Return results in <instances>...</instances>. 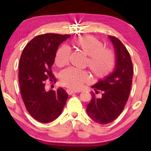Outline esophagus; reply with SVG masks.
<instances>
[{"label":"esophagus","mask_w":151,"mask_h":151,"mask_svg":"<svg viewBox=\"0 0 151 151\" xmlns=\"http://www.w3.org/2000/svg\"><path fill=\"white\" fill-rule=\"evenodd\" d=\"M76 92H77V91H73V90H72V89H67V93H68L69 95H72V94H73V93H76Z\"/></svg>","instance_id":"esophagus-1"}]
</instances>
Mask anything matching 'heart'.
<instances>
[{
  "label": "heart",
  "instance_id": "b5f03b06",
  "mask_svg": "<svg viewBox=\"0 0 151 151\" xmlns=\"http://www.w3.org/2000/svg\"><path fill=\"white\" fill-rule=\"evenodd\" d=\"M72 45L87 55L86 65L88 66L93 77L104 79L113 72L116 63V56L111 49L104 47V43L91 35H83L72 40ZM70 50L68 47L62 45L57 50L55 63L58 67H63L69 62ZM60 82L70 89L77 90L89 82V74L86 71L70 67L60 74Z\"/></svg>",
  "mask_w": 151,
  "mask_h": 151
}]
</instances>
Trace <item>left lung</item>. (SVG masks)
I'll return each mask as SVG.
<instances>
[{
	"instance_id": "left-lung-1",
	"label": "left lung",
	"mask_w": 151,
	"mask_h": 151,
	"mask_svg": "<svg viewBox=\"0 0 151 151\" xmlns=\"http://www.w3.org/2000/svg\"><path fill=\"white\" fill-rule=\"evenodd\" d=\"M109 37L115 49L116 68L112 74L91 86L96 93L102 91V96L96 98L92 92V99L86 106L88 115L100 124L112 122L124 110L129 97L133 75L129 51L117 37L111 35Z\"/></svg>"
}]
</instances>
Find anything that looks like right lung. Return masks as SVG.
<instances>
[{
	"mask_svg": "<svg viewBox=\"0 0 151 151\" xmlns=\"http://www.w3.org/2000/svg\"><path fill=\"white\" fill-rule=\"evenodd\" d=\"M70 35L46 33L36 36L26 45L19 62L20 93L28 113L41 123L56 119L67 102L68 94L62 88L45 90L47 80L57 81L52 66L58 46Z\"/></svg>",
	"mask_w": 151,
	"mask_h": 151,
	"instance_id": "1",
	"label": "right lung"
}]
</instances>
